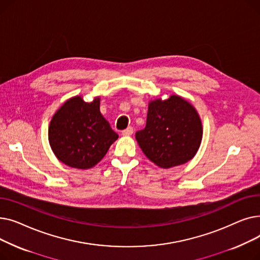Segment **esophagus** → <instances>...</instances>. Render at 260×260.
I'll use <instances>...</instances> for the list:
<instances>
[{"instance_id":"1","label":"esophagus","mask_w":260,"mask_h":260,"mask_svg":"<svg viewBox=\"0 0 260 260\" xmlns=\"http://www.w3.org/2000/svg\"><path fill=\"white\" fill-rule=\"evenodd\" d=\"M133 133H134V128H133L132 126H128L126 129L122 131V135H123V136H129V135H132Z\"/></svg>"}]
</instances>
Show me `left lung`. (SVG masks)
I'll return each mask as SVG.
<instances>
[{
    "mask_svg": "<svg viewBox=\"0 0 260 260\" xmlns=\"http://www.w3.org/2000/svg\"><path fill=\"white\" fill-rule=\"evenodd\" d=\"M201 139L202 125L196 109L179 95L149 103L146 125L136 133L144 155L163 169L192 159Z\"/></svg>",
    "mask_w": 260,
    "mask_h": 260,
    "instance_id": "left-lung-1",
    "label": "left lung"
}]
</instances>
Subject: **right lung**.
Instances as JSON below:
<instances>
[{
    "mask_svg": "<svg viewBox=\"0 0 260 260\" xmlns=\"http://www.w3.org/2000/svg\"><path fill=\"white\" fill-rule=\"evenodd\" d=\"M48 138L54 155L64 165L87 170L105 156L118 134L101 115L100 98L87 103L77 95L54 114Z\"/></svg>",
    "mask_w": 260,
    "mask_h": 260,
    "instance_id": "1",
    "label": "right lung"
}]
</instances>
